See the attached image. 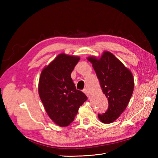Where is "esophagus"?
<instances>
[{
    "mask_svg": "<svg viewBox=\"0 0 158 158\" xmlns=\"http://www.w3.org/2000/svg\"><path fill=\"white\" fill-rule=\"evenodd\" d=\"M83 92H84V93L85 94H86L87 96H89V93H88V89H87L86 88H85L84 89H83Z\"/></svg>",
    "mask_w": 158,
    "mask_h": 158,
    "instance_id": "esophagus-1",
    "label": "esophagus"
}]
</instances>
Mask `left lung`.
<instances>
[{
	"mask_svg": "<svg viewBox=\"0 0 158 158\" xmlns=\"http://www.w3.org/2000/svg\"><path fill=\"white\" fill-rule=\"evenodd\" d=\"M103 94L108 99L105 113L98 114L104 123L113 122L126 109L132 95L134 78L130 70L109 52H105L100 59L89 57Z\"/></svg>",
	"mask_w": 158,
	"mask_h": 158,
	"instance_id": "left-lung-1",
	"label": "left lung"
}]
</instances>
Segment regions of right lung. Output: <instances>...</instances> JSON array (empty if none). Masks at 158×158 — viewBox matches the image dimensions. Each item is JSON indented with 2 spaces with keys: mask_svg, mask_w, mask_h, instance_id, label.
<instances>
[{
  "mask_svg": "<svg viewBox=\"0 0 158 158\" xmlns=\"http://www.w3.org/2000/svg\"><path fill=\"white\" fill-rule=\"evenodd\" d=\"M79 57L61 53L42 70L39 94L49 117L57 125L68 126L88 97L76 89L70 74Z\"/></svg>",
  "mask_w": 158,
  "mask_h": 158,
  "instance_id": "obj_1",
  "label": "right lung"
}]
</instances>
